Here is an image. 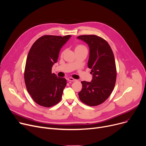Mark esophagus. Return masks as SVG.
<instances>
[{
	"mask_svg": "<svg viewBox=\"0 0 146 146\" xmlns=\"http://www.w3.org/2000/svg\"><path fill=\"white\" fill-rule=\"evenodd\" d=\"M67 80H68V81H72V82H74V81H76L75 79H74V78H71V77H70V78H68Z\"/></svg>",
	"mask_w": 146,
	"mask_h": 146,
	"instance_id": "34e87169",
	"label": "esophagus"
}]
</instances>
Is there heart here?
<instances>
[{
    "label": "heart",
    "mask_w": 146,
    "mask_h": 146,
    "mask_svg": "<svg viewBox=\"0 0 146 146\" xmlns=\"http://www.w3.org/2000/svg\"><path fill=\"white\" fill-rule=\"evenodd\" d=\"M85 48V46H84L83 45H76V46H75V50H78V49H82V48ZM62 54H63V52H62Z\"/></svg>",
    "instance_id": "b5f03b06"
}]
</instances>
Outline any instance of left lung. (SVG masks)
<instances>
[{"label": "left lung", "mask_w": 146, "mask_h": 146, "mask_svg": "<svg viewBox=\"0 0 146 146\" xmlns=\"http://www.w3.org/2000/svg\"><path fill=\"white\" fill-rule=\"evenodd\" d=\"M90 48L88 67L91 69V82L82 81V88L78 93L80 100L89 106H97L109 97L114 90L117 71L114 56L108 42L95 35H81Z\"/></svg>", "instance_id": "1"}]
</instances>
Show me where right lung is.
I'll use <instances>...</instances> for the list:
<instances>
[{
    "instance_id": "right-lung-1",
    "label": "right lung",
    "mask_w": 146,
    "mask_h": 146,
    "mask_svg": "<svg viewBox=\"0 0 146 146\" xmlns=\"http://www.w3.org/2000/svg\"><path fill=\"white\" fill-rule=\"evenodd\" d=\"M71 35H44L32 45L28 53L24 72L26 87L38 104L50 107L61 101L66 80L52 74L60 49Z\"/></svg>"
}]
</instances>
